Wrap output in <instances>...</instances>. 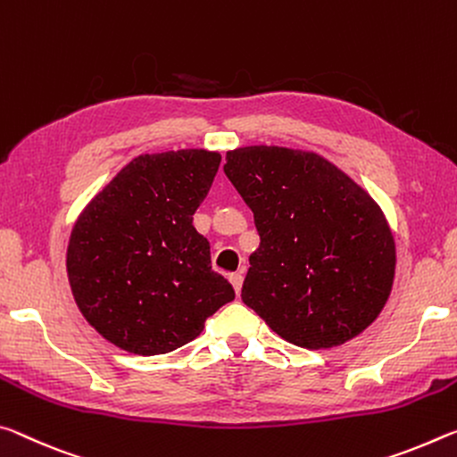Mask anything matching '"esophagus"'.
Listing matches in <instances>:
<instances>
[{"instance_id":"esophagus-1","label":"esophagus","mask_w":457,"mask_h":457,"mask_svg":"<svg viewBox=\"0 0 457 457\" xmlns=\"http://www.w3.org/2000/svg\"><path fill=\"white\" fill-rule=\"evenodd\" d=\"M228 279H230V283H233L237 295L241 294V287H243V273H233Z\"/></svg>"}]
</instances>
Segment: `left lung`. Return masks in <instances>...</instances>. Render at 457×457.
<instances>
[{"label":"left lung","instance_id":"obj_1","mask_svg":"<svg viewBox=\"0 0 457 457\" xmlns=\"http://www.w3.org/2000/svg\"><path fill=\"white\" fill-rule=\"evenodd\" d=\"M224 174L255 216L243 302L295 346L353 340L378 318L395 279V238L353 178L313 152L249 145Z\"/></svg>","mask_w":457,"mask_h":457}]
</instances>
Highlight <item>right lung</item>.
I'll list each match as a JSON object with an SVG mask.
<instances>
[{"label":"right lung","instance_id":"right-lung-1","mask_svg":"<svg viewBox=\"0 0 457 457\" xmlns=\"http://www.w3.org/2000/svg\"><path fill=\"white\" fill-rule=\"evenodd\" d=\"M219 166L220 154L206 149L139 155L80 212L66 271L80 313L104 340L166 354L235 299L192 224Z\"/></svg>","mask_w":457,"mask_h":457}]
</instances>
